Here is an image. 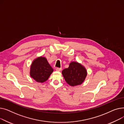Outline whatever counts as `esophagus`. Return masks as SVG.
<instances>
[{
  "label": "esophagus",
  "instance_id": "1",
  "mask_svg": "<svg viewBox=\"0 0 124 124\" xmlns=\"http://www.w3.org/2000/svg\"><path fill=\"white\" fill-rule=\"evenodd\" d=\"M62 68H56V71H61L62 70Z\"/></svg>",
  "mask_w": 124,
  "mask_h": 124
}]
</instances>
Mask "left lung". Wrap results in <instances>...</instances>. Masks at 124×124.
<instances>
[{
	"mask_svg": "<svg viewBox=\"0 0 124 124\" xmlns=\"http://www.w3.org/2000/svg\"><path fill=\"white\" fill-rule=\"evenodd\" d=\"M65 81L70 86L81 85L86 77L85 68L78 62H72L70 63L68 68L62 71Z\"/></svg>",
	"mask_w": 124,
	"mask_h": 124,
	"instance_id": "obj_1",
	"label": "left lung"
}]
</instances>
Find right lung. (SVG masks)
Returning <instances> with one entry per match:
<instances>
[{"instance_id": "add662e5", "label": "right lung", "mask_w": 124, "mask_h": 124, "mask_svg": "<svg viewBox=\"0 0 124 124\" xmlns=\"http://www.w3.org/2000/svg\"><path fill=\"white\" fill-rule=\"evenodd\" d=\"M53 71L46 58L40 56L36 58L32 62L30 76L35 81L42 83L47 81Z\"/></svg>"}]
</instances>
